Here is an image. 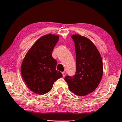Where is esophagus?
I'll list each match as a JSON object with an SVG mask.
<instances>
[{
  "instance_id": "34e87169",
  "label": "esophagus",
  "mask_w": 122,
  "mask_h": 122,
  "mask_svg": "<svg viewBox=\"0 0 122 122\" xmlns=\"http://www.w3.org/2000/svg\"><path fill=\"white\" fill-rule=\"evenodd\" d=\"M62 74L63 77H65V76H66V73H65V72H62Z\"/></svg>"
}]
</instances>
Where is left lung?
I'll return each instance as SVG.
<instances>
[{
  "instance_id": "8db88e82",
  "label": "left lung",
  "mask_w": 122,
  "mask_h": 122,
  "mask_svg": "<svg viewBox=\"0 0 122 122\" xmlns=\"http://www.w3.org/2000/svg\"><path fill=\"white\" fill-rule=\"evenodd\" d=\"M75 44L76 72L73 76H66L65 80L69 90L78 96H86L97 87L103 72L102 57L89 39L79 34H73Z\"/></svg>"
}]
</instances>
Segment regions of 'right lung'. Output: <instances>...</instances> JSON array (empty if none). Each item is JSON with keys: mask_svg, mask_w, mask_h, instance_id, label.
Wrapping results in <instances>:
<instances>
[{"mask_svg": "<svg viewBox=\"0 0 122 122\" xmlns=\"http://www.w3.org/2000/svg\"><path fill=\"white\" fill-rule=\"evenodd\" d=\"M59 36L49 34L41 36L25 56L21 67L22 77L32 92L39 95L48 92L54 82L62 77L56 70L57 62L51 54Z\"/></svg>", "mask_w": 122, "mask_h": 122, "instance_id": "add662e5", "label": "right lung"}]
</instances>
